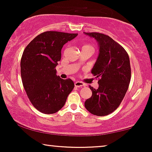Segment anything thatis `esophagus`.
Here are the masks:
<instances>
[{"mask_svg": "<svg viewBox=\"0 0 152 152\" xmlns=\"http://www.w3.org/2000/svg\"><path fill=\"white\" fill-rule=\"evenodd\" d=\"M75 86L76 87H79V88H80V87L85 86H86V84H84V83L82 82H78V81H77V82H75Z\"/></svg>", "mask_w": 152, "mask_h": 152, "instance_id": "obj_1", "label": "esophagus"}]
</instances>
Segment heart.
<instances>
[{"label":"heart","instance_id":"b5f03b06","mask_svg":"<svg viewBox=\"0 0 152 152\" xmlns=\"http://www.w3.org/2000/svg\"><path fill=\"white\" fill-rule=\"evenodd\" d=\"M86 47H87V48H93V47L91 46V45H84V46H83L82 48H86Z\"/></svg>","mask_w":152,"mask_h":152}]
</instances>
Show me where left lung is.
<instances>
[{
	"label": "left lung",
	"instance_id": "8db88e82",
	"mask_svg": "<svg viewBox=\"0 0 152 152\" xmlns=\"http://www.w3.org/2000/svg\"><path fill=\"white\" fill-rule=\"evenodd\" d=\"M95 38L99 45V55L91 72L98 78L97 89L89 86L92 96L84 103L91 113L104 116L113 113L123 99L131 80L129 57L122 45L108 35L84 32Z\"/></svg>",
	"mask_w": 152,
	"mask_h": 152
}]
</instances>
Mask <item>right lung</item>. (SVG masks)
I'll return each mask as SVG.
<instances>
[{"mask_svg":"<svg viewBox=\"0 0 152 152\" xmlns=\"http://www.w3.org/2000/svg\"><path fill=\"white\" fill-rule=\"evenodd\" d=\"M77 36L47 31L37 36L25 48L20 60L23 85L30 102L41 113H55L65 104L74 88L70 79L56 75L63 45Z\"/></svg>","mask_w":152,"mask_h":152,"instance_id":"add662e5","label":"right lung"}]
</instances>
